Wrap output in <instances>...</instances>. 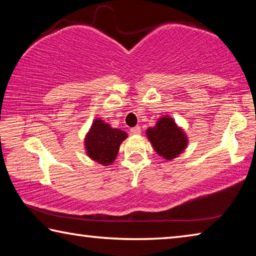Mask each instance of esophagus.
<instances>
[{
  "label": "esophagus",
  "instance_id": "obj_1",
  "mask_svg": "<svg viewBox=\"0 0 256 256\" xmlns=\"http://www.w3.org/2000/svg\"><path fill=\"white\" fill-rule=\"evenodd\" d=\"M130 131H131L132 134H140L141 133V128L140 126H134V128L130 130Z\"/></svg>",
  "mask_w": 256,
  "mask_h": 256
}]
</instances>
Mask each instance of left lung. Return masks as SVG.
Returning a JSON list of instances; mask_svg holds the SVG:
<instances>
[{"instance_id": "1", "label": "left lung", "mask_w": 256, "mask_h": 256, "mask_svg": "<svg viewBox=\"0 0 256 256\" xmlns=\"http://www.w3.org/2000/svg\"><path fill=\"white\" fill-rule=\"evenodd\" d=\"M154 149L162 158L170 160L182 154L188 146V138L170 116L159 118L154 128L146 130Z\"/></svg>"}]
</instances>
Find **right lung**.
Wrapping results in <instances>:
<instances>
[{"label": "right lung", "mask_w": 256, "mask_h": 256, "mask_svg": "<svg viewBox=\"0 0 256 256\" xmlns=\"http://www.w3.org/2000/svg\"><path fill=\"white\" fill-rule=\"evenodd\" d=\"M128 138L122 130L112 128L102 120H94L84 140L86 154L94 162L107 166L114 162L120 146Z\"/></svg>", "instance_id": "right-lung-1"}]
</instances>
